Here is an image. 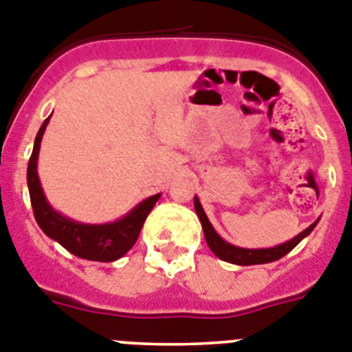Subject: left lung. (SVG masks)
<instances>
[{
    "label": "left lung",
    "instance_id": "obj_1",
    "mask_svg": "<svg viewBox=\"0 0 352 352\" xmlns=\"http://www.w3.org/2000/svg\"><path fill=\"white\" fill-rule=\"evenodd\" d=\"M194 208H196L197 217H199L201 221V226H203V231H205L206 244L212 249L213 254L217 258H221V260H224V262L235 263V265H260V263L276 262V260H279V258H283L285 254L290 253L302 239H306V236L310 235L311 231L315 230V226H317V222H319V219H317L314 224H310V226L306 228L305 231H301L299 235H296L294 239L288 240V242H283V244L274 245V248L248 249L230 244V242H226V240L219 235L217 231L213 230L212 222L206 217L205 210L201 206L199 197L197 196L194 197Z\"/></svg>",
    "mask_w": 352,
    "mask_h": 352
}]
</instances>
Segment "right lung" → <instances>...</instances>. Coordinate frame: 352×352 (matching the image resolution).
Wrapping results in <instances>:
<instances>
[{
  "instance_id": "right-lung-1",
  "label": "right lung",
  "mask_w": 352,
  "mask_h": 352,
  "mask_svg": "<svg viewBox=\"0 0 352 352\" xmlns=\"http://www.w3.org/2000/svg\"><path fill=\"white\" fill-rule=\"evenodd\" d=\"M50 119L51 116L42 122L41 130L35 137L33 151L28 162V173H26L30 201H32L35 221L50 239L58 242L62 248L67 249L69 253H73L74 256L92 260V262H116L133 248L140 235L144 221L153 210L156 201L160 199V194H155V196L140 201L139 205L126 213L124 217L117 219L113 222H107V224H85V222L73 221V219L56 212L50 205V201L46 199V194L42 190L37 173L41 140Z\"/></svg>"
}]
</instances>
